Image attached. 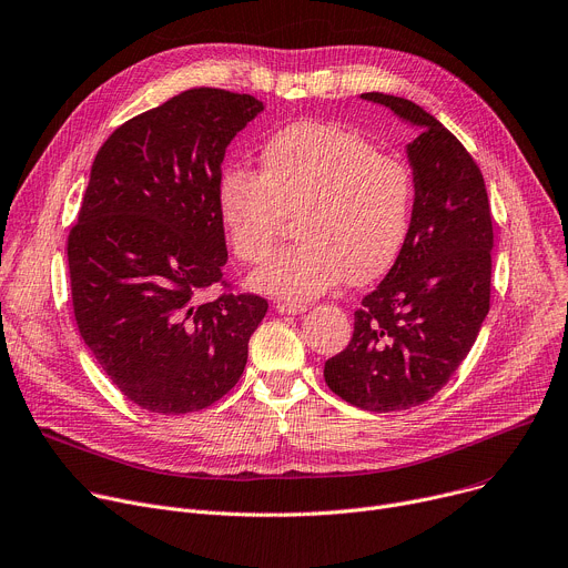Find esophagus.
I'll return each instance as SVG.
<instances>
[{"label":"esophagus","mask_w":568,"mask_h":568,"mask_svg":"<svg viewBox=\"0 0 568 568\" xmlns=\"http://www.w3.org/2000/svg\"><path fill=\"white\" fill-rule=\"evenodd\" d=\"M276 311H278L281 315H304V313H306V306H304V304H296V301H278Z\"/></svg>","instance_id":"esophagus-1"}]
</instances>
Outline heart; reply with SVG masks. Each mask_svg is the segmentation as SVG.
<instances>
[{
	"instance_id": "1",
	"label": "heart",
	"mask_w": 568,
	"mask_h": 568,
	"mask_svg": "<svg viewBox=\"0 0 568 568\" xmlns=\"http://www.w3.org/2000/svg\"><path fill=\"white\" fill-rule=\"evenodd\" d=\"M260 162L262 173L223 166L216 182L225 235L244 262L267 257L285 214H296L298 242L253 274L257 290L313 298L347 276L365 283L393 267L415 210L402 160L343 125L301 121L264 141Z\"/></svg>"
}]
</instances>
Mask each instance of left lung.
I'll return each instance as SVG.
<instances>
[{"label": "left lung", "mask_w": 568, "mask_h": 568, "mask_svg": "<svg viewBox=\"0 0 568 568\" xmlns=\"http://www.w3.org/2000/svg\"><path fill=\"white\" fill-rule=\"evenodd\" d=\"M361 98L418 132L406 143L415 210L399 257L363 298L324 379L345 402L388 413L432 399L475 345L488 315L494 221L484 178L455 134L406 98Z\"/></svg>", "instance_id": "obj_1"}]
</instances>
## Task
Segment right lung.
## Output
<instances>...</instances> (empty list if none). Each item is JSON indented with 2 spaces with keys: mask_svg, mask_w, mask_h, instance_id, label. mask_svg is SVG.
<instances>
[{
  "mask_svg": "<svg viewBox=\"0 0 568 568\" xmlns=\"http://www.w3.org/2000/svg\"><path fill=\"white\" fill-rule=\"evenodd\" d=\"M264 109L223 89L184 91L113 132L68 235L72 308L98 365L136 406L180 415L221 399L270 304L203 301L229 260L216 182L225 148Z\"/></svg>",
  "mask_w": 568,
  "mask_h": 568,
  "instance_id": "right-lung-1",
  "label": "right lung"
}]
</instances>
